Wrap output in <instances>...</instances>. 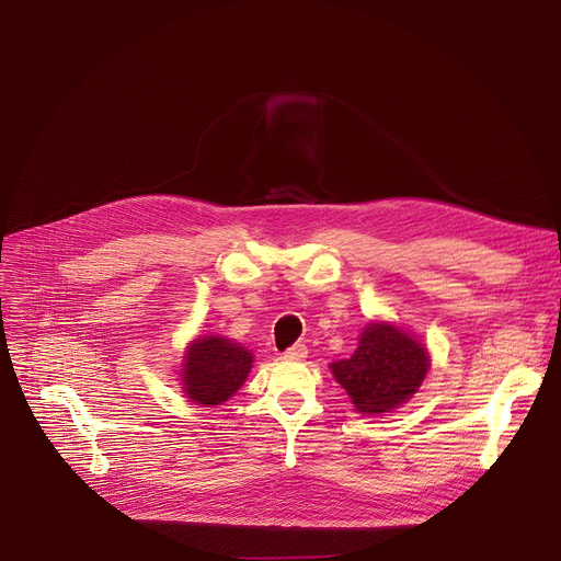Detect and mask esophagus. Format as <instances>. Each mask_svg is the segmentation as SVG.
Returning a JSON list of instances; mask_svg holds the SVG:
<instances>
[{"instance_id":"obj_1","label":"esophagus","mask_w":561,"mask_h":561,"mask_svg":"<svg viewBox=\"0 0 561 561\" xmlns=\"http://www.w3.org/2000/svg\"><path fill=\"white\" fill-rule=\"evenodd\" d=\"M306 353H308V348H306V344H293L290 348H286V353H284V357H288V359H304L306 357Z\"/></svg>"}]
</instances>
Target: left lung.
<instances>
[{"mask_svg":"<svg viewBox=\"0 0 561 561\" xmlns=\"http://www.w3.org/2000/svg\"><path fill=\"white\" fill-rule=\"evenodd\" d=\"M359 413L377 415L402 407L428 373V353L390 324H368L351 359L331 364Z\"/></svg>","mask_w":561,"mask_h":561,"instance_id":"obj_1","label":"left lung"}]
</instances>
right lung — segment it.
<instances>
[{
    "mask_svg": "<svg viewBox=\"0 0 561 561\" xmlns=\"http://www.w3.org/2000/svg\"><path fill=\"white\" fill-rule=\"evenodd\" d=\"M253 366V355L224 337H202L188 353L184 364V390L197 404L217 407L244 383Z\"/></svg>",
    "mask_w": 561,
    "mask_h": 561,
    "instance_id": "1",
    "label": "right lung"
}]
</instances>
